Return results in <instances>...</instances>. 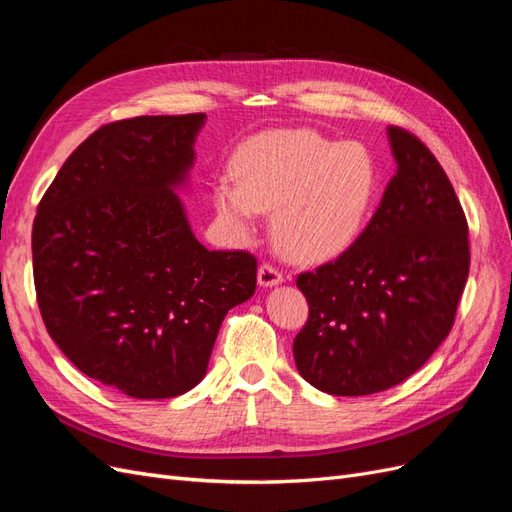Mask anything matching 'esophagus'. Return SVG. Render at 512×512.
Returning <instances> with one entry per match:
<instances>
[{"instance_id": "34e87169", "label": "esophagus", "mask_w": 512, "mask_h": 512, "mask_svg": "<svg viewBox=\"0 0 512 512\" xmlns=\"http://www.w3.org/2000/svg\"><path fill=\"white\" fill-rule=\"evenodd\" d=\"M284 280L282 271L277 269L275 265H271V262H262V265L258 267V284L260 286H275L280 284Z\"/></svg>"}]
</instances>
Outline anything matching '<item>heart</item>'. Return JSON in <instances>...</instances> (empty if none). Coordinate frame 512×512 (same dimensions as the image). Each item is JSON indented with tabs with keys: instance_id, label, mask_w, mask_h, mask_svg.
Here are the masks:
<instances>
[{
	"instance_id": "1",
	"label": "heart",
	"mask_w": 512,
	"mask_h": 512,
	"mask_svg": "<svg viewBox=\"0 0 512 512\" xmlns=\"http://www.w3.org/2000/svg\"><path fill=\"white\" fill-rule=\"evenodd\" d=\"M235 177L213 185V203L237 239L254 235L260 211H273V237L299 262L346 252L361 237L378 196V164L356 141L312 130H273L252 138L232 164Z\"/></svg>"
}]
</instances>
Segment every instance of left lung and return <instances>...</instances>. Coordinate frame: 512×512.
<instances>
[{
	"instance_id": "left-lung-1",
	"label": "left lung",
	"mask_w": 512,
	"mask_h": 512,
	"mask_svg": "<svg viewBox=\"0 0 512 512\" xmlns=\"http://www.w3.org/2000/svg\"><path fill=\"white\" fill-rule=\"evenodd\" d=\"M397 173L361 237L299 273L309 316L294 337L299 374L359 397L404 382L444 342L468 282V220L444 168L412 132L391 126Z\"/></svg>"
}]
</instances>
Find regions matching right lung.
<instances>
[{"mask_svg": "<svg viewBox=\"0 0 512 512\" xmlns=\"http://www.w3.org/2000/svg\"><path fill=\"white\" fill-rule=\"evenodd\" d=\"M203 121L106 123L70 153L34 220L46 331L85 376L138 399L194 389L228 309L256 290V256L209 252L173 192Z\"/></svg>", "mask_w": 512, "mask_h": 512, "instance_id": "right-lung-1", "label": "right lung"}]
</instances>
